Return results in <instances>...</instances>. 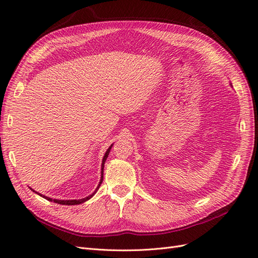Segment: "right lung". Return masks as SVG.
<instances>
[{
    "mask_svg": "<svg viewBox=\"0 0 258 258\" xmlns=\"http://www.w3.org/2000/svg\"><path fill=\"white\" fill-rule=\"evenodd\" d=\"M113 144H114V143H113ZM113 144H112L110 147L107 148V151L105 152V154H104V156H103V159H102V165H101V178H100V182H99V184H98V186H97V188H96V190L93 191L91 195H89L88 197H85V198H83V199H73V200H61V199H52V198H49V197H47V196H44V195H42V194H40V192L35 191V190H34V189H32V188H30V189H31V190H33L35 194L40 195L41 197L45 198L46 200L53 201V202H56V204H58V205H64V206H75V205H81V204H83V202H85V201L89 200L90 198H92L93 196H95V194L98 191V189H99V187H100L101 183H102V181H103V169H104V162L106 161V159H107V157H108V154H110V152H111V148H112Z\"/></svg>",
    "mask_w": 258,
    "mask_h": 258,
    "instance_id": "1",
    "label": "right lung"
}]
</instances>
